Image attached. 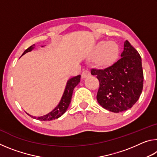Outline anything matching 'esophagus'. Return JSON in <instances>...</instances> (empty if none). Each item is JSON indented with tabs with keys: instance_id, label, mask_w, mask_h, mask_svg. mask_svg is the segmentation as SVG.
<instances>
[{
	"instance_id": "esophagus-1",
	"label": "esophagus",
	"mask_w": 157,
	"mask_h": 157,
	"mask_svg": "<svg viewBox=\"0 0 157 157\" xmlns=\"http://www.w3.org/2000/svg\"><path fill=\"white\" fill-rule=\"evenodd\" d=\"M90 75H91V73H90V71L89 70H85L82 73V78L84 79V78H86V77H89Z\"/></svg>"
}]
</instances>
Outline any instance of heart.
<instances>
[{"label":"heart","instance_id":"1","mask_svg":"<svg viewBox=\"0 0 157 157\" xmlns=\"http://www.w3.org/2000/svg\"><path fill=\"white\" fill-rule=\"evenodd\" d=\"M120 48L113 41H100L95 45L91 53V57L95 58V63L100 67H109L118 59Z\"/></svg>","mask_w":157,"mask_h":157}]
</instances>
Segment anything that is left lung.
Instances as JSON below:
<instances>
[{
    "instance_id": "8db88e82",
    "label": "left lung",
    "mask_w": 157,
    "mask_h": 157,
    "mask_svg": "<svg viewBox=\"0 0 157 157\" xmlns=\"http://www.w3.org/2000/svg\"><path fill=\"white\" fill-rule=\"evenodd\" d=\"M121 59L105 69H91L100 82L98 102L111 112L132 108L139 100L143 86L141 57L128 41H124Z\"/></svg>"
}]
</instances>
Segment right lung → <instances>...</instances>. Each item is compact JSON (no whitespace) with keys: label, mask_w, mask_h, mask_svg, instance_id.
I'll list each match as a JSON object with an SVG mask.
<instances>
[{"label":"right lung","mask_w":157,"mask_h":157,"mask_svg":"<svg viewBox=\"0 0 157 157\" xmlns=\"http://www.w3.org/2000/svg\"><path fill=\"white\" fill-rule=\"evenodd\" d=\"M41 47H44V46H42ZM34 48H35V46H34V44H33V46L29 47L28 49H26L25 50L24 52L23 53V55H25V53L32 51ZM80 78H81V75H79L78 76L73 77V78L68 79L67 81V83H66V88H65L64 91H63L62 97L61 98L60 102H59V104L57 105V107H55L52 111H50V112L46 114V115L39 116V117L31 116L27 113L28 115L33 117V118H35V119L36 118L37 120L41 121H49L55 120V119L59 118V117L62 116L63 114L66 112V110H67L68 106L71 103L73 90L77 85L79 84V82H80Z\"/></svg>","instance_id":"add662e5"}]
</instances>
